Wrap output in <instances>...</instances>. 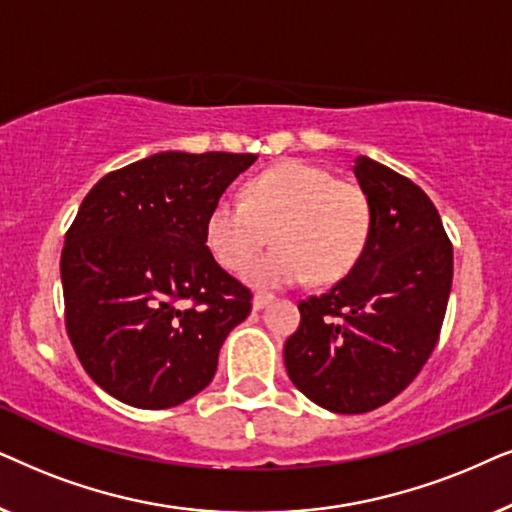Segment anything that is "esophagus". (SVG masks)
Instances as JSON below:
<instances>
[{
	"label": "esophagus",
	"instance_id": "34e87169",
	"mask_svg": "<svg viewBox=\"0 0 512 512\" xmlns=\"http://www.w3.org/2000/svg\"><path fill=\"white\" fill-rule=\"evenodd\" d=\"M271 299H274V295H267V292H260V295H255L252 297V309L255 311H260V309H264V306H267Z\"/></svg>",
	"mask_w": 512,
	"mask_h": 512
}]
</instances>
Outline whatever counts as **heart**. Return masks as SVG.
Masks as SVG:
<instances>
[{"label":"heart","mask_w":512,"mask_h":512,"mask_svg":"<svg viewBox=\"0 0 512 512\" xmlns=\"http://www.w3.org/2000/svg\"><path fill=\"white\" fill-rule=\"evenodd\" d=\"M372 210L363 189L316 163L290 159L255 175L243 201L220 196L206 220V243L227 271L241 274L264 243L276 248L248 271L255 288H285L313 276L349 274L370 238Z\"/></svg>","instance_id":"b5f03b06"}]
</instances>
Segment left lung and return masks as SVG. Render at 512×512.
I'll use <instances>...</instances> for the list:
<instances>
[{"label":"left lung","instance_id":"8db88e82","mask_svg":"<svg viewBox=\"0 0 512 512\" xmlns=\"http://www.w3.org/2000/svg\"><path fill=\"white\" fill-rule=\"evenodd\" d=\"M353 173L372 210L370 238L349 274L299 302L285 370L311 403L335 414L386 405L438 342L452 290V243L424 189L358 156Z\"/></svg>","mask_w":512,"mask_h":512}]
</instances>
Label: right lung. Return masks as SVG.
Returning <instances> with one entry per match:
<instances>
[{
  "label": "right lung",
  "mask_w": 512,
  "mask_h": 512,
  "mask_svg": "<svg viewBox=\"0 0 512 512\" xmlns=\"http://www.w3.org/2000/svg\"><path fill=\"white\" fill-rule=\"evenodd\" d=\"M255 154L159 152L107 173L65 236V325L95 384L166 410L215 377L250 292L215 262L206 220ZM192 301V307H185Z\"/></svg>",
  "instance_id": "add662e5"
}]
</instances>
